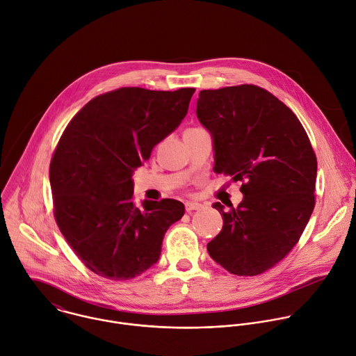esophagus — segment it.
<instances>
[{"label":"esophagus","mask_w":356,"mask_h":356,"mask_svg":"<svg viewBox=\"0 0 356 356\" xmlns=\"http://www.w3.org/2000/svg\"><path fill=\"white\" fill-rule=\"evenodd\" d=\"M202 205L198 202H186V212H193V211H198L201 209Z\"/></svg>","instance_id":"obj_1"}]
</instances>
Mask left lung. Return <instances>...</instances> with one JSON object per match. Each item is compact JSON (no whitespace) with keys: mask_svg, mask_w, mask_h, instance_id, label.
I'll list each match as a JSON object with an SVG mask.
<instances>
[{"mask_svg":"<svg viewBox=\"0 0 356 356\" xmlns=\"http://www.w3.org/2000/svg\"><path fill=\"white\" fill-rule=\"evenodd\" d=\"M197 117L213 138L216 173L241 181L238 208L223 211L208 253L234 275L253 277L285 259L316 204L317 159L295 113L257 85L198 93Z\"/></svg>","mask_w":356,"mask_h":356,"instance_id":"1","label":"left lung"}]
</instances>
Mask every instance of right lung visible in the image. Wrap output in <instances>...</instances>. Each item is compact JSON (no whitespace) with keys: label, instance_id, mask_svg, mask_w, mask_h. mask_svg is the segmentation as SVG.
Returning a JSON list of instances; mask_svg holds the SVG:
<instances>
[{"label":"right lung","instance_id":"obj_1","mask_svg":"<svg viewBox=\"0 0 356 356\" xmlns=\"http://www.w3.org/2000/svg\"><path fill=\"white\" fill-rule=\"evenodd\" d=\"M194 88H118L89 100L50 162L56 222L92 273L127 281L152 267L168 227L184 215L172 198L134 202L133 172L184 118Z\"/></svg>","mask_w":356,"mask_h":356}]
</instances>
